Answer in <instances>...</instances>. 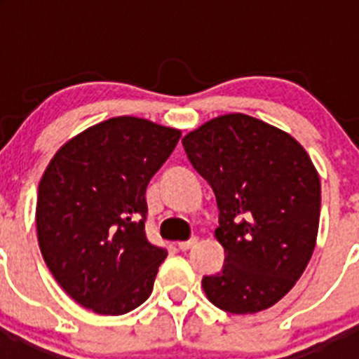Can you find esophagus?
<instances>
[{"label":"esophagus","mask_w":359,"mask_h":359,"mask_svg":"<svg viewBox=\"0 0 359 359\" xmlns=\"http://www.w3.org/2000/svg\"><path fill=\"white\" fill-rule=\"evenodd\" d=\"M196 243H198V237H192V239H189V241H182V243H177V248L182 250V252H187V250L192 248Z\"/></svg>","instance_id":"34e87169"}]
</instances>
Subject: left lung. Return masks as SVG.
<instances>
[{
  "label": "left lung",
  "instance_id": "1",
  "mask_svg": "<svg viewBox=\"0 0 359 359\" xmlns=\"http://www.w3.org/2000/svg\"><path fill=\"white\" fill-rule=\"evenodd\" d=\"M214 189L219 273L203 290L219 309L253 315L275 306L304 273L318 236L320 176L286 131L243 113L212 118L182 140Z\"/></svg>",
  "mask_w": 359,
  "mask_h": 359
}]
</instances>
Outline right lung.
<instances>
[{"instance_id":"right-lung-1","label":"right lung","mask_w":359,"mask_h":359,"mask_svg":"<svg viewBox=\"0 0 359 359\" xmlns=\"http://www.w3.org/2000/svg\"><path fill=\"white\" fill-rule=\"evenodd\" d=\"M182 131L115 116L73 136L39 182L37 241L59 286L97 315H126L152 293L167 250L145 237L151 177Z\"/></svg>"}]
</instances>
